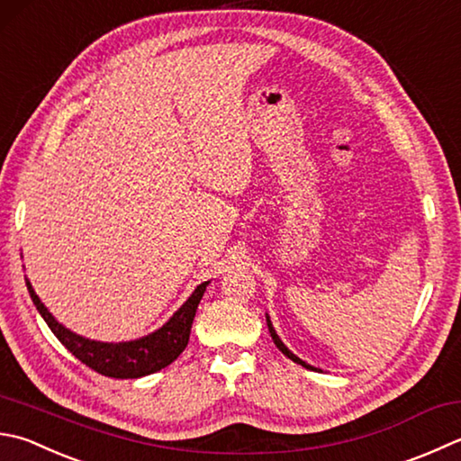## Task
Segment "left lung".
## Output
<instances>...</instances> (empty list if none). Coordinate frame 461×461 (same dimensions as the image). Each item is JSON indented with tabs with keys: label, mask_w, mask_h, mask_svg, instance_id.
Segmentation results:
<instances>
[{
	"label": "left lung",
	"mask_w": 461,
	"mask_h": 461,
	"mask_svg": "<svg viewBox=\"0 0 461 461\" xmlns=\"http://www.w3.org/2000/svg\"><path fill=\"white\" fill-rule=\"evenodd\" d=\"M267 325H268V333H271V337H273L275 345L279 347V351H283V353L286 355V357H289V359H291V361H294V363H299V366H303V367H305V369H311V371H319L317 367H312V366H309V363H305V361H303V359H299L297 355H294V353L289 349V347H286V345L281 341L279 335H276V331H275L273 323H271V317H268V315H267Z\"/></svg>",
	"instance_id": "1"
}]
</instances>
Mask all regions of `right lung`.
<instances>
[{
    "label": "right lung",
    "mask_w": 461,
    "mask_h": 461,
    "mask_svg": "<svg viewBox=\"0 0 461 461\" xmlns=\"http://www.w3.org/2000/svg\"><path fill=\"white\" fill-rule=\"evenodd\" d=\"M208 283L211 281L198 285L194 293L185 301V305H182L160 329H156L154 333L134 339V341L104 343L69 331L68 327L56 321V317L51 315L48 307L40 301L32 283L25 279L33 305H36L38 312L51 329V333L59 339V343H62L74 357L86 363L90 369L114 379H138L150 375V373H156L170 366V363L185 351L198 303H201Z\"/></svg>",
    "instance_id": "obj_1"
}]
</instances>
